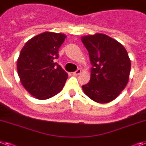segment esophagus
<instances>
[{
	"label": "esophagus",
	"instance_id": "esophagus-1",
	"mask_svg": "<svg viewBox=\"0 0 146 146\" xmlns=\"http://www.w3.org/2000/svg\"><path fill=\"white\" fill-rule=\"evenodd\" d=\"M81 73H82V70H81V69H78L76 71V72L73 73V74L74 76H78V75H79V74H80Z\"/></svg>",
	"mask_w": 146,
	"mask_h": 146
}]
</instances>
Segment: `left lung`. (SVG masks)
Listing matches in <instances>:
<instances>
[{
	"label": "left lung",
	"instance_id": "left-lung-1",
	"mask_svg": "<svg viewBox=\"0 0 146 146\" xmlns=\"http://www.w3.org/2000/svg\"><path fill=\"white\" fill-rule=\"evenodd\" d=\"M81 39L93 66L90 82L83 85V91L97 103H108L128 82L131 64L128 52L119 41L105 34L84 35Z\"/></svg>",
	"mask_w": 146,
	"mask_h": 146
}]
</instances>
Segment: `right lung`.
<instances>
[{
  "mask_svg": "<svg viewBox=\"0 0 146 146\" xmlns=\"http://www.w3.org/2000/svg\"><path fill=\"white\" fill-rule=\"evenodd\" d=\"M64 34L44 32L27 41L17 60L22 85L36 99L44 100L58 94L68 75L55 62Z\"/></svg>",
  "mask_w": 146,
  "mask_h": 146,
  "instance_id": "1",
  "label": "right lung"
}]
</instances>
